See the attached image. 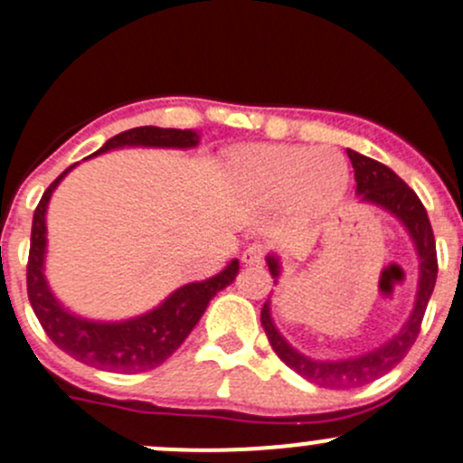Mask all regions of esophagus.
<instances>
[{
    "instance_id": "1",
    "label": "esophagus",
    "mask_w": 463,
    "mask_h": 463,
    "mask_svg": "<svg viewBox=\"0 0 463 463\" xmlns=\"http://www.w3.org/2000/svg\"><path fill=\"white\" fill-rule=\"evenodd\" d=\"M266 258V246L264 244H250L249 249L244 250V255H241V260H244V264L249 266H260L261 261Z\"/></svg>"
}]
</instances>
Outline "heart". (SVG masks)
<instances>
[{
    "label": "heart",
    "mask_w": 463,
    "mask_h": 463,
    "mask_svg": "<svg viewBox=\"0 0 463 463\" xmlns=\"http://www.w3.org/2000/svg\"><path fill=\"white\" fill-rule=\"evenodd\" d=\"M235 188L261 205L287 203L298 222H311L334 210L347 190L345 158L329 147L255 145L231 156Z\"/></svg>",
    "instance_id": "obj_1"
}]
</instances>
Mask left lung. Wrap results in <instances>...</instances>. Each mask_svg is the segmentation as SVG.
Listing matches in <instances>:
<instances>
[{
	"instance_id": "left-lung-1",
	"label": "left lung",
	"mask_w": 463,
	"mask_h": 463,
	"mask_svg": "<svg viewBox=\"0 0 463 463\" xmlns=\"http://www.w3.org/2000/svg\"><path fill=\"white\" fill-rule=\"evenodd\" d=\"M347 156L354 167V179H356V193L361 194L363 202H370L383 205L390 210L392 214L403 222L408 232L412 235L414 246H417L419 260H421V278H419V291H417V305H414L412 316L405 322L403 329L385 343L383 347L374 349L363 356L347 358V361H311V358L302 356L296 349L288 347L287 340L279 335L275 329L273 320H270V305L269 300L261 307V326L266 331L270 347L278 354L279 361L287 363L293 372L305 376L307 381L316 383L320 387H331V390H349V387L365 385V383L374 381V378L387 374L394 365H399L410 352V347L417 340L419 331H421L423 314H426L428 300H430L434 291V282H437V246H434V235L430 219H428L426 208H423L421 199L414 194V190L401 179L399 175L390 170L383 163L374 161L370 156L347 149ZM269 261V270L275 279L279 275V261L275 255L266 258Z\"/></svg>"
}]
</instances>
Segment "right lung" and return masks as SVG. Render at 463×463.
Returning a JSON list of instances; mask_svg holds the SVG:
<instances>
[{"instance_id": "obj_1", "label": "right lung", "mask_w": 463, "mask_h": 463, "mask_svg": "<svg viewBox=\"0 0 463 463\" xmlns=\"http://www.w3.org/2000/svg\"><path fill=\"white\" fill-rule=\"evenodd\" d=\"M199 137L193 129H161V128H134L116 134L96 154L125 145H143V147H194ZM76 165V163H73ZM71 165V167H73ZM71 167L62 172L42 194L35 213H33L31 250L26 264V291L33 311L40 320L42 329L62 352L85 365L107 372H137L154 370L165 363L181 347L193 326L203 316L205 307L217 291L235 279L240 261L232 260L226 269L203 282H193L172 293L161 307L149 314L125 322H91L69 314L44 279V249H46V205L55 185L62 181Z\"/></svg>"}]
</instances>
